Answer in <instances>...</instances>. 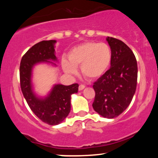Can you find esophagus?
<instances>
[{"label": "esophagus", "instance_id": "34e87169", "mask_svg": "<svg viewBox=\"0 0 158 158\" xmlns=\"http://www.w3.org/2000/svg\"><path fill=\"white\" fill-rule=\"evenodd\" d=\"M85 88V86L84 85H80L79 86V90H82Z\"/></svg>", "mask_w": 158, "mask_h": 158}]
</instances>
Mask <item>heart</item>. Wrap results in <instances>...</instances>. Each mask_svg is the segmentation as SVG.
Masks as SVG:
<instances>
[{"label": "heart", "mask_w": 158, "mask_h": 158, "mask_svg": "<svg viewBox=\"0 0 158 158\" xmlns=\"http://www.w3.org/2000/svg\"><path fill=\"white\" fill-rule=\"evenodd\" d=\"M112 52L106 43L88 41L75 47L69 52L68 60L62 59L61 66L68 75L77 73V67L80 66L84 77L96 80L102 77L110 67Z\"/></svg>", "instance_id": "b5f03b06"}]
</instances>
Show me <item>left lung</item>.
<instances>
[{"mask_svg":"<svg viewBox=\"0 0 158 158\" xmlns=\"http://www.w3.org/2000/svg\"><path fill=\"white\" fill-rule=\"evenodd\" d=\"M112 52L110 68L94 82V110L105 118L118 117L128 108L135 94L137 63L132 50L120 40L107 37Z\"/></svg>","mask_w":158,"mask_h":158,"instance_id":"obj_1","label":"left lung"}]
</instances>
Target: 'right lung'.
<instances>
[{"label": "right lung", "mask_w": 158, "mask_h": 158, "mask_svg": "<svg viewBox=\"0 0 158 158\" xmlns=\"http://www.w3.org/2000/svg\"><path fill=\"white\" fill-rule=\"evenodd\" d=\"M56 40L42 41L32 46L21 59L20 64L21 88L27 104L42 122L50 126L60 124L70 111L71 95L78 92L79 85L56 84L45 97H39L34 91L32 70L35 65L48 63L53 66L58 61L56 56Z\"/></svg>", "instance_id": "add662e5"}]
</instances>
